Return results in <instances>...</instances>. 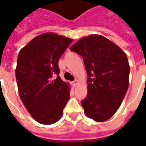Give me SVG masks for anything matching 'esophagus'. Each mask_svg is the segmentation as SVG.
<instances>
[{
	"label": "esophagus",
	"mask_w": 146,
	"mask_h": 146,
	"mask_svg": "<svg viewBox=\"0 0 146 146\" xmlns=\"http://www.w3.org/2000/svg\"><path fill=\"white\" fill-rule=\"evenodd\" d=\"M78 84V80H75L74 81H73V85L74 86V87H76V85Z\"/></svg>",
	"instance_id": "obj_1"
}]
</instances>
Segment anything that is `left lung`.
I'll list each match as a JSON object with an SVG mask.
<instances>
[{
    "mask_svg": "<svg viewBox=\"0 0 146 146\" xmlns=\"http://www.w3.org/2000/svg\"><path fill=\"white\" fill-rule=\"evenodd\" d=\"M83 57L88 78V95L81 105L88 117L103 122L115 114L129 86L127 54L109 39L92 34L70 48Z\"/></svg>",
    "mask_w": 146,
    "mask_h": 146,
    "instance_id": "left-lung-1",
    "label": "left lung"
}]
</instances>
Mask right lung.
Segmentation results:
<instances>
[{
    "label": "right lung",
    "instance_id": "add662e5",
    "mask_svg": "<svg viewBox=\"0 0 146 146\" xmlns=\"http://www.w3.org/2000/svg\"><path fill=\"white\" fill-rule=\"evenodd\" d=\"M73 40L54 33L34 37L19 51L15 69L19 96L38 123L52 124L62 117L70 85L61 79L58 60Z\"/></svg>",
    "mask_w": 146,
    "mask_h": 146
}]
</instances>
